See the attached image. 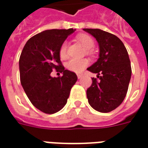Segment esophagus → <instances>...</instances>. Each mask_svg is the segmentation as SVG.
<instances>
[{
    "label": "esophagus",
    "instance_id": "34e87169",
    "mask_svg": "<svg viewBox=\"0 0 148 148\" xmlns=\"http://www.w3.org/2000/svg\"><path fill=\"white\" fill-rule=\"evenodd\" d=\"M77 77L78 79H81L83 77V74H77Z\"/></svg>",
    "mask_w": 148,
    "mask_h": 148
}]
</instances>
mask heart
Listing matches in <instances>:
<instances>
[{
    "instance_id": "b5f03b06",
    "label": "heart",
    "mask_w": 148,
    "mask_h": 148,
    "mask_svg": "<svg viewBox=\"0 0 148 148\" xmlns=\"http://www.w3.org/2000/svg\"><path fill=\"white\" fill-rule=\"evenodd\" d=\"M78 41L80 42L82 46L84 47L85 49L88 50V53H90V50L94 47L95 46V42L94 40L92 39V38L88 36L87 34H82L79 35L77 38ZM67 42H64L61 45L60 50H59V54L61 56V58H64L66 57L67 54ZM90 64L89 60H87L86 58L84 59H76V58H72L70 59L69 61H68L66 64L67 69L72 72L74 73H82L84 70L87 68Z\"/></svg>"
}]
</instances>
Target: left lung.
Masks as SVG:
<instances>
[{
    "label": "left lung",
    "mask_w": 148,
    "mask_h": 148,
    "mask_svg": "<svg viewBox=\"0 0 148 148\" xmlns=\"http://www.w3.org/2000/svg\"><path fill=\"white\" fill-rule=\"evenodd\" d=\"M99 43V59L87 70L97 73V79L87 90L90 106L101 113H109L125 99L131 79L129 54L119 38L100 29L84 28Z\"/></svg>",
    "instance_id": "left-lung-1"
}]
</instances>
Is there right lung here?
<instances>
[{"label":"right lung","instance_id":"obj_1","mask_svg":"<svg viewBox=\"0 0 148 148\" xmlns=\"http://www.w3.org/2000/svg\"><path fill=\"white\" fill-rule=\"evenodd\" d=\"M75 31L46 30L31 38L23 49L19 61L21 85L31 103L43 113L61 110L77 80L75 73L62 66L59 54L62 43ZM53 68L63 75L52 77Z\"/></svg>","mask_w":148,"mask_h":148}]
</instances>
